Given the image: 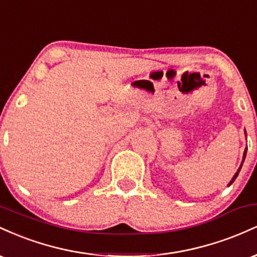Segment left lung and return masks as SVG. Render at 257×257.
<instances>
[{"mask_svg":"<svg viewBox=\"0 0 257 257\" xmlns=\"http://www.w3.org/2000/svg\"><path fill=\"white\" fill-rule=\"evenodd\" d=\"M245 156H246V149H245V151H244V156H243V162H244V159H245ZM243 162H241V164H240L239 169H238V172L234 174V176H233V179L231 180V182H229V184H228V186H229V185H232V182H233V181H234V180H235V178H237V176H238V174H239V172H240V168H241V166H243Z\"/></svg>","mask_w":257,"mask_h":257,"instance_id":"8db88e82","label":"left lung"}]
</instances>
